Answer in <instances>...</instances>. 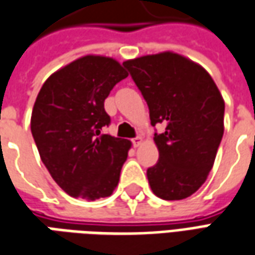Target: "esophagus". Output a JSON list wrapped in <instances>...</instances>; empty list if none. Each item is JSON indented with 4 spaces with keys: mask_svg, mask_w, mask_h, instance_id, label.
Masks as SVG:
<instances>
[{
    "mask_svg": "<svg viewBox=\"0 0 255 255\" xmlns=\"http://www.w3.org/2000/svg\"><path fill=\"white\" fill-rule=\"evenodd\" d=\"M131 142H133V145H134V147H138V145L142 142V137L141 136L134 137V138L131 140Z\"/></svg>",
    "mask_w": 255,
    "mask_h": 255,
    "instance_id": "obj_1",
    "label": "esophagus"
}]
</instances>
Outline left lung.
Wrapping results in <instances>:
<instances>
[{"mask_svg":"<svg viewBox=\"0 0 255 255\" xmlns=\"http://www.w3.org/2000/svg\"><path fill=\"white\" fill-rule=\"evenodd\" d=\"M149 108L158 163L147 170L152 192L165 200L195 194L214 165L224 134L225 103L203 67L174 52L124 61Z\"/></svg>","mask_w":255,"mask_h":255,"instance_id":"1","label":"left lung"}]
</instances>
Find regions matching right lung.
Returning <instances> with one entry per match:
<instances>
[{
	"mask_svg": "<svg viewBox=\"0 0 255 255\" xmlns=\"http://www.w3.org/2000/svg\"><path fill=\"white\" fill-rule=\"evenodd\" d=\"M128 77L121 63L86 55L45 81L34 103L31 133L52 178L73 198L96 200L113 194L131 142L110 134L104 100Z\"/></svg>",
	"mask_w": 255,
	"mask_h": 255,
	"instance_id": "obj_1",
	"label": "right lung"
}]
</instances>
